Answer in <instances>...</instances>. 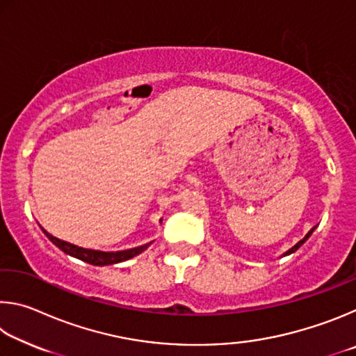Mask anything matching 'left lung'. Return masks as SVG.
Wrapping results in <instances>:
<instances>
[{
    "mask_svg": "<svg viewBox=\"0 0 356 356\" xmlns=\"http://www.w3.org/2000/svg\"><path fill=\"white\" fill-rule=\"evenodd\" d=\"M314 231H316V226H314V227H312V229H311V231H309L308 234H306V236H305L303 238H301V240H300V242H298L297 245H293V246H292V248H291V250H287V251H286V252H284V254H282V256H289V254H292V252H295V251H297V250L300 248V246H301V245H303V243L306 242V240H308V238H309V237L312 236V232H314Z\"/></svg>",
    "mask_w": 356,
    "mask_h": 356,
    "instance_id": "1",
    "label": "left lung"
}]
</instances>
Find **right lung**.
<instances>
[{"label":"right lung","mask_w":356,"mask_h":356,"mask_svg":"<svg viewBox=\"0 0 356 356\" xmlns=\"http://www.w3.org/2000/svg\"><path fill=\"white\" fill-rule=\"evenodd\" d=\"M161 221V220H160ZM44 231L45 236L51 240L53 243H55L59 250L64 251L65 254L69 256H74L76 259H80V261H84L88 264H92V265H100V267H104V265H113V264H119V262H124V261H129V259L135 257L138 254H141L144 250H147V246L152 243L149 242L146 245H141V246H136V248H130V250H122V251H99V250H89V248H83V246H76L74 243H69L65 242V240H61L58 237H53L51 234H48L45 229H42Z\"/></svg>","instance_id":"obj_1"}]
</instances>
